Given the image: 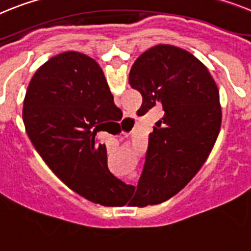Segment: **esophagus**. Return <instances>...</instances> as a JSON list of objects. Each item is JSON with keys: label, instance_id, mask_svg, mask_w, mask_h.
Here are the masks:
<instances>
[{"label": "esophagus", "instance_id": "obj_1", "mask_svg": "<svg viewBox=\"0 0 251 251\" xmlns=\"http://www.w3.org/2000/svg\"><path fill=\"white\" fill-rule=\"evenodd\" d=\"M110 140H114V138H113V137H110Z\"/></svg>", "mask_w": 251, "mask_h": 251}]
</instances>
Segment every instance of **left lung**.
<instances>
[{"label":"left lung","instance_id":"8db88e82","mask_svg":"<svg viewBox=\"0 0 251 251\" xmlns=\"http://www.w3.org/2000/svg\"><path fill=\"white\" fill-rule=\"evenodd\" d=\"M129 85L142 95L140 114L156 105L164 110L149 136L137 185L143 207L171 198L202 168L217 140L222 111L208 70L177 47L160 44L141 54L130 68Z\"/></svg>","mask_w":251,"mask_h":251}]
</instances>
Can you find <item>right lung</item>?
Wrapping results in <instances>:
<instances>
[{"label": "right lung", "mask_w": 251, "mask_h": 251, "mask_svg": "<svg viewBox=\"0 0 251 251\" xmlns=\"http://www.w3.org/2000/svg\"><path fill=\"white\" fill-rule=\"evenodd\" d=\"M115 108L100 66L78 52L43 64L24 100L25 129L43 160L68 188L101 205L123 202L132 188L109 171L106 147L95 142Z\"/></svg>", "instance_id": "1"}]
</instances>
